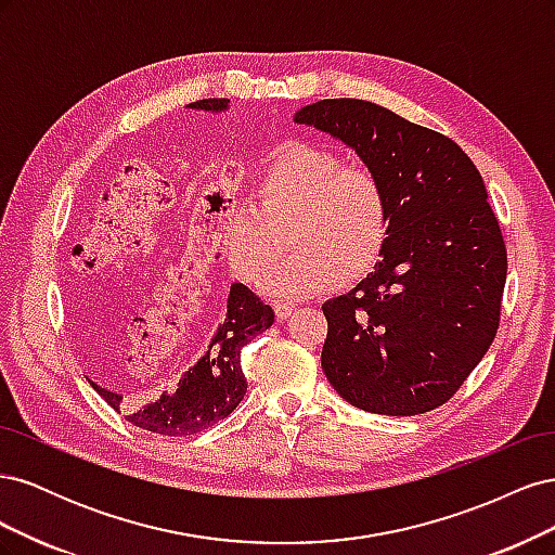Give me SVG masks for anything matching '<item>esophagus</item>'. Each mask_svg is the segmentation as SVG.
<instances>
[{
    "label": "esophagus",
    "mask_w": 555,
    "mask_h": 555,
    "mask_svg": "<svg viewBox=\"0 0 555 555\" xmlns=\"http://www.w3.org/2000/svg\"><path fill=\"white\" fill-rule=\"evenodd\" d=\"M273 310H275L278 319H287L296 310V306L294 304H273Z\"/></svg>",
    "instance_id": "34e87169"
}]
</instances>
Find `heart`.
Segmentation results:
<instances>
[{"label":"heart","mask_w":555,"mask_h":555,"mask_svg":"<svg viewBox=\"0 0 555 555\" xmlns=\"http://www.w3.org/2000/svg\"><path fill=\"white\" fill-rule=\"evenodd\" d=\"M386 233L389 198L375 171L345 164L328 147L292 141L263 164L251 206L227 212L217 245L233 275L259 284L287 236L294 251L266 278L263 289L300 298L365 275Z\"/></svg>","instance_id":"1"}]
</instances>
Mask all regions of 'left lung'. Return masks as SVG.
Segmentation results:
<instances>
[{
    "label": "left lung",
    "instance_id": "8db88e82",
    "mask_svg": "<svg viewBox=\"0 0 555 555\" xmlns=\"http://www.w3.org/2000/svg\"><path fill=\"white\" fill-rule=\"evenodd\" d=\"M294 120L357 150L389 198L375 271L322 306V367L349 405L424 414L489 351L507 247L483 180L459 143L363 99H322Z\"/></svg>",
    "mask_w": 555,
    "mask_h": 555
}]
</instances>
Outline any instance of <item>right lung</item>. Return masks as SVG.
Listing matches in <instances>:
<instances>
[{
	"label": "right lung",
	"mask_w": 555,
	"mask_h": 555,
	"mask_svg": "<svg viewBox=\"0 0 555 555\" xmlns=\"http://www.w3.org/2000/svg\"><path fill=\"white\" fill-rule=\"evenodd\" d=\"M229 106V99H198L190 108L220 113ZM108 300L92 282L76 280L69 294V310L78 335L86 343L102 340L108 333ZM275 312L271 306L249 292L245 284H231L227 298V314L220 328L212 335L210 347L180 379L147 398H129L92 384L115 412H122L127 422L143 430L184 438L222 422L238 408L247 391V382L241 367L243 347L271 328Z\"/></svg>",
	"instance_id": "right-lung-1"
}]
</instances>
